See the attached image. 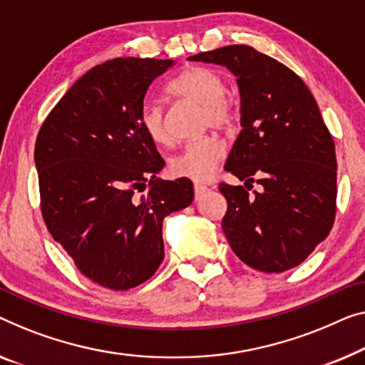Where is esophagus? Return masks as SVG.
Here are the masks:
<instances>
[{"mask_svg":"<svg viewBox=\"0 0 365 365\" xmlns=\"http://www.w3.org/2000/svg\"><path fill=\"white\" fill-rule=\"evenodd\" d=\"M193 188H195V198H197V200H200L201 195H203V193L206 192V190H208V188L205 187V185H198V183L195 185Z\"/></svg>","mask_w":365,"mask_h":365,"instance_id":"obj_1","label":"esophagus"}]
</instances>
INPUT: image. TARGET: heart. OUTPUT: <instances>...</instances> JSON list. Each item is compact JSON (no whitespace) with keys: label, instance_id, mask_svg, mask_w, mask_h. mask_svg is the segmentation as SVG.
Masks as SVG:
<instances>
[{"label":"heart","instance_id":"obj_1","mask_svg":"<svg viewBox=\"0 0 365 365\" xmlns=\"http://www.w3.org/2000/svg\"><path fill=\"white\" fill-rule=\"evenodd\" d=\"M225 91L221 75L208 67H190L168 83V93L172 96L203 106L205 126L216 129H226L232 123V106L225 98ZM139 123L152 144L167 145L170 143L165 111L160 103L144 101ZM222 157L225 144L217 138H205L187 144L178 154L170 157L168 172L173 177L206 182L213 177Z\"/></svg>","mask_w":365,"mask_h":365}]
</instances>
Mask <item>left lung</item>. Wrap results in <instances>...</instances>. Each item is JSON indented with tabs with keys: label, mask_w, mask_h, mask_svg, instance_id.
I'll list each match as a JSON object with an SVG mask.
<instances>
[{
	"label": "left lung",
	"mask_w": 365,
	"mask_h": 365,
	"mask_svg": "<svg viewBox=\"0 0 365 365\" xmlns=\"http://www.w3.org/2000/svg\"><path fill=\"white\" fill-rule=\"evenodd\" d=\"M188 61L226 67L237 78L241 133L225 170L263 188L220 185L222 231L239 259L260 272L300 265L329 235L336 215V152L312 91L295 72L249 46Z\"/></svg>",
	"instance_id": "obj_1"
}]
</instances>
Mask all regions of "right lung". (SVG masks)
Returning a JSON list of instances; mask_svg holds the SVG:
<instances>
[{"instance_id":"right-lung-1","label":"right lung","mask_w":365,"mask_h":365,"mask_svg":"<svg viewBox=\"0 0 365 365\" xmlns=\"http://www.w3.org/2000/svg\"><path fill=\"white\" fill-rule=\"evenodd\" d=\"M177 62L113 58L88 70L48 114L34 162L52 237L95 284L129 290L164 260V217L192 205L188 178L162 180L165 162L139 113L157 77Z\"/></svg>"}]
</instances>
